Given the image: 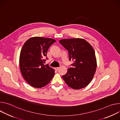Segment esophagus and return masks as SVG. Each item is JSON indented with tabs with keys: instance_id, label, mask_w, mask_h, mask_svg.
Listing matches in <instances>:
<instances>
[{
	"instance_id": "1",
	"label": "esophagus",
	"mask_w": 120,
	"mask_h": 120,
	"mask_svg": "<svg viewBox=\"0 0 120 120\" xmlns=\"http://www.w3.org/2000/svg\"><path fill=\"white\" fill-rule=\"evenodd\" d=\"M59 69H60V67H56V68H55V70L56 71H58Z\"/></svg>"
}]
</instances>
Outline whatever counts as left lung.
<instances>
[{
  "label": "left lung",
  "mask_w": 120,
  "mask_h": 120,
  "mask_svg": "<svg viewBox=\"0 0 120 120\" xmlns=\"http://www.w3.org/2000/svg\"><path fill=\"white\" fill-rule=\"evenodd\" d=\"M59 42L69 54L70 60L73 61L72 67L62 76L69 87L79 90L87 86L91 81L97 68L94 50L90 44L83 38L63 39Z\"/></svg>",
  "instance_id": "left-lung-1"
}]
</instances>
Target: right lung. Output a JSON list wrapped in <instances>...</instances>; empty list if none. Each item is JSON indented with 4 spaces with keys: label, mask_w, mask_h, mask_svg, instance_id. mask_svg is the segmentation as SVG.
I'll use <instances>...</instances> for the list:
<instances>
[{
    "label": "right lung",
    "mask_w": 120,
    "mask_h": 120,
    "mask_svg": "<svg viewBox=\"0 0 120 120\" xmlns=\"http://www.w3.org/2000/svg\"><path fill=\"white\" fill-rule=\"evenodd\" d=\"M55 42L51 38L34 37L24 44L19 56L20 70L25 81L31 86L42 88L54 77V69L44 62L49 48Z\"/></svg>",
    "instance_id": "add662e5"
}]
</instances>
